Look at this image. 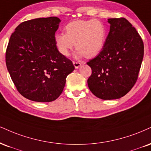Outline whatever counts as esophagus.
Here are the masks:
<instances>
[{
  "label": "esophagus",
  "mask_w": 151,
  "mask_h": 151,
  "mask_svg": "<svg viewBox=\"0 0 151 151\" xmlns=\"http://www.w3.org/2000/svg\"><path fill=\"white\" fill-rule=\"evenodd\" d=\"M73 64H74V66L75 68H79V67L81 66V63H79V62L73 61Z\"/></svg>",
  "instance_id": "34e87169"
}]
</instances>
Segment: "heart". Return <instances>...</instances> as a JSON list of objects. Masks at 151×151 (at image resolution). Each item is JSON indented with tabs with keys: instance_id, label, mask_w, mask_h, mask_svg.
Masks as SVG:
<instances>
[{
	"instance_id": "obj_1",
	"label": "heart",
	"mask_w": 151,
	"mask_h": 151,
	"mask_svg": "<svg viewBox=\"0 0 151 151\" xmlns=\"http://www.w3.org/2000/svg\"><path fill=\"white\" fill-rule=\"evenodd\" d=\"M65 33L55 34V43L58 51L68 56L75 45L77 57L91 58L98 55L105 46L107 27L99 19L76 20L68 23Z\"/></svg>"
}]
</instances>
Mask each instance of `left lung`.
I'll use <instances>...</instances> for the list:
<instances>
[{"mask_svg": "<svg viewBox=\"0 0 151 151\" xmlns=\"http://www.w3.org/2000/svg\"><path fill=\"white\" fill-rule=\"evenodd\" d=\"M110 32L105 46L87 65L92 73L88 88L93 95L103 100L120 99L134 86L143 58L142 39L124 17L111 18Z\"/></svg>", "mask_w": 151, "mask_h": 151, "instance_id": "left-lung-1", "label": "left lung"}]
</instances>
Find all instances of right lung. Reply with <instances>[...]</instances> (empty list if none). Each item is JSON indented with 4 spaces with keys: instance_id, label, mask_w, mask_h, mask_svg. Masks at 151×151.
I'll return each mask as SVG.
<instances>
[{
    "instance_id": "1",
    "label": "right lung",
    "mask_w": 151,
    "mask_h": 151,
    "mask_svg": "<svg viewBox=\"0 0 151 151\" xmlns=\"http://www.w3.org/2000/svg\"><path fill=\"white\" fill-rule=\"evenodd\" d=\"M60 19L37 18L19 24L10 36L5 63L22 96L36 102H51L62 93L72 62L60 54L55 34Z\"/></svg>"
}]
</instances>
